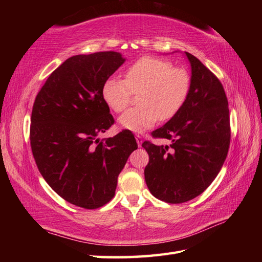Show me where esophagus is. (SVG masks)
<instances>
[{"mask_svg": "<svg viewBox=\"0 0 262 262\" xmlns=\"http://www.w3.org/2000/svg\"><path fill=\"white\" fill-rule=\"evenodd\" d=\"M136 138V142H137V145L138 147H142V144H143V137L141 135H136L135 136Z\"/></svg>", "mask_w": 262, "mask_h": 262, "instance_id": "34e87169", "label": "esophagus"}]
</instances>
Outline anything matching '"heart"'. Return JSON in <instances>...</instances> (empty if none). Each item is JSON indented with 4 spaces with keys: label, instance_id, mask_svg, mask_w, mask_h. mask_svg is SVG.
<instances>
[{
    "label": "heart",
    "instance_id": "heart-1",
    "mask_svg": "<svg viewBox=\"0 0 262 262\" xmlns=\"http://www.w3.org/2000/svg\"><path fill=\"white\" fill-rule=\"evenodd\" d=\"M190 88V77L168 60L143 57L126 70L125 80L109 77L102 85V97L116 113L129 104L133 93H139L140 107L127 110L119 117V125L133 133H144L158 119L166 120L181 108Z\"/></svg>",
    "mask_w": 262,
    "mask_h": 262
}]
</instances>
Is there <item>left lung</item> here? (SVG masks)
I'll return each mask as SVG.
<instances>
[{"mask_svg": "<svg viewBox=\"0 0 262 262\" xmlns=\"http://www.w3.org/2000/svg\"><path fill=\"white\" fill-rule=\"evenodd\" d=\"M188 96L177 114L153 132L170 145L144 142L149 157L144 170L149 191L169 204H181L206 190L223 166L231 129L229 102L220 80L190 53Z\"/></svg>", "mask_w": 262, "mask_h": 262, "instance_id": "8db88e82", "label": "left lung"}]
</instances>
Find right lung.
<instances>
[{"instance_id": "right-lung-1", "label": "right lung", "mask_w": 262, "mask_h": 262, "mask_svg": "<svg viewBox=\"0 0 262 262\" xmlns=\"http://www.w3.org/2000/svg\"><path fill=\"white\" fill-rule=\"evenodd\" d=\"M125 60L116 52L72 56L49 75L33 103L30 144L39 172L66 202L85 209L113 199L137 148L130 130L98 138L115 121L102 85Z\"/></svg>"}]
</instances>
